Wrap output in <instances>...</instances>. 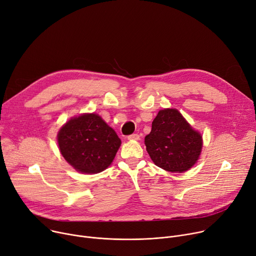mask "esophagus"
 I'll list each match as a JSON object with an SVG mask.
<instances>
[{
  "mask_svg": "<svg viewBox=\"0 0 256 256\" xmlns=\"http://www.w3.org/2000/svg\"><path fill=\"white\" fill-rule=\"evenodd\" d=\"M129 140H140V135L138 134H131L128 136Z\"/></svg>",
  "mask_w": 256,
  "mask_h": 256,
  "instance_id": "34e87169",
  "label": "esophagus"
}]
</instances>
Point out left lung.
<instances>
[{"label": "left lung", "instance_id": "obj_1", "mask_svg": "<svg viewBox=\"0 0 256 256\" xmlns=\"http://www.w3.org/2000/svg\"><path fill=\"white\" fill-rule=\"evenodd\" d=\"M146 151L158 168L184 172L200 158L202 148V134L194 130L176 108L159 110L152 130L144 138Z\"/></svg>", "mask_w": 256, "mask_h": 256}]
</instances>
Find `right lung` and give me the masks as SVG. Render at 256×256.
Returning a JSON list of instances; mask_svg holds the SVG:
<instances>
[{"instance_id": "add662e5", "label": "right lung", "mask_w": 256, "mask_h": 256, "mask_svg": "<svg viewBox=\"0 0 256 256\" xmlns=\"http://www.w3.org/2000/svg\"><path fill=\"white\" fill-rule=\"evenodd\" d=\"M60 152L78 172L92 174L106 170L121 146L116 131L97 114L74 116L58 133Z\"/></svg>"}]
</instances>
